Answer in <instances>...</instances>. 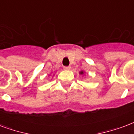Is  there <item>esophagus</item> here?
<instances>
[{
	"label": "esophagus",
	"mask_w": 134,
	"mask_h": 134,
	"mask_svg": "<svg viewBox=\"0 0 134 134\" xmlns=\"http://www.w3.org/2000/svg\"><path fill=\"white\" fill-rule=\"evenodd\" d=\"M63 69H65V70H70V69H71V67H63Z\"/></svg>",
	"instance_id": "1"
}]
</instances>
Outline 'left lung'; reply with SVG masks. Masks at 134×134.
Instances as JSON below:
<instances>
[{
  "mask_svg": "<svg viewBox=\"0 0 134 134\" xmlns=\"http://www.w3.org/2000/svg\"><path fill=\"white\" fill-rule=\"evenodd\" d=\"M84 73H85V71H79V74H81V75H83V74H84Z\"/></svg>",
  "mask_w": 134,
  "mask_h": 134,
  "instance_id": "1",
  "label": "left lung"
}]
</instances>
